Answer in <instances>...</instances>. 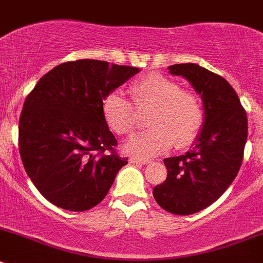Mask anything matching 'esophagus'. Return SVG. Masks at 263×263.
I'll list each match as a JSON object with an SVG mask.
<instances>
[{"label": "esophagus", "instance_id": "esophagus-1", "mask_svg": "<svg viewBox=\"0 0 263 263\" xmlns=\"http://www.w3.org/2000/svg\"><path fill=\"white\" fill-rule=\"evenodd\" d=\"M129 163H135V164H147L150 163L149 159H141V158H131Z\"/></svg>", "mask_w": 263, "mask_h": 263}]
</instances>
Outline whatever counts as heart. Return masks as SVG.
<instances>
[{
  "label": "heart",
  "instance_id": "heart-1",
  "mask_svg": "<svg viewBox=\"0 0 263 263\" xmlns=\"http://www.w3.org/2000/svg\"><path fill=\"white\" fill-rule=\"evenodd\" d=\"M137 109L152 108L147 116L149 129L132 137L124 145L128 154L154 157L172 144L181 149L190 145L202 128L203 114L199 98L182 90L180 83L160 73H149L129 85ZM101 113L109 128L117 135H129L136 126L134 105L119 91H110L101 100Z\"/></svg>",
  "mask_w": 263,
  "mask_h": 263
}]
</instances>
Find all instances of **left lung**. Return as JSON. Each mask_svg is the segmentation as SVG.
I'll use <instances>...</instances> for the list:
<instances>
[{"label": "left lung", "mask_w": 263, "mask_h": 263, "mask_svg": "<svg viewBox=\"0 0 263 263\" xmlns=\"http://www.w3.org/2000/svg\"><path fill=\"white\" fill-rule=\"evenodd\" d=\"M168 69L186 78L204 105V123L195 145L183 155L165 158L167 178L153 189L163 210L186 216L215 203L235 180L243 162L248 119L235 90L221 76L193 63Z\"/></svg>", "instance_id": "1"}]
</instances>
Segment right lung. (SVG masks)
Returning <instances> with one entry per match:
<instances>
[{"mask_svg": "<svg viewBox=\"0 0 263 263\" xmlns=\"http://www.w3.org/2000/svg\"><path fill=\"white\" fill-rule=\"evenodd\" d=\"M139 72L91 59L67 61L27 96L19 119L20 157L37 190L56 207L91 210L128 163L114 149L101 100Z\"/></svg>", "mask_w": 263, "mask_h": 263, "instance_id": "obj_1", "label": "right lung"}]
</instances>
